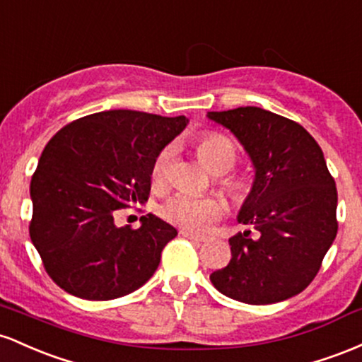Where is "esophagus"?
<instances>
[{"label": "esophagus", "mask_w": 362, "mask_h": 362, "mask_svg": "<svg viewBox=\"0 0 362 362\" xmlns=\"http://www.w3.org/2000/svg\"><path fill=\"white\" fill-rule=\"evenodd\" d=\"M181 235H182V238L189 239V241H197V243H205V241H206V238H203V235H198V234L189 233V230H181Z\"/></svg>", "instance_id": "34e87169"}]
</instances>
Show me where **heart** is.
Returning a JSON list of instances; mask_svg holds the SVG:
<instances>
[{
    "label": "heart",
    "mask_w": 362,
    "mask_h": 362,
    "mask_svg": "<svg viewBox=\"0 0 362 362\" xmlns=\"http://www.w3.org/2000/svg\"><path fill=\"white\" fill-rule=\"evenodd\" d=\"M198 152L215 174H222L218 182L230 197H245V182L226 174L238 164V150L229 138L215 132L205 133L198 141ZM174 153H176V147L169 144L153 159L152 181L156 186H165V182L169 181ZM224 214L226 206L218 198L194 197V194L188 193H176L160 206V217L164 221L185 230H192V233H203L215 222L221 221Z\"/></svg>",
    "instance_id": "1"
}]
</instances>
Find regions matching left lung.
Listing matches in <instances>:
<instances>
[{"mask_svg":"<svg viewBox=\"0 0 362 362\" xmlns=\"http://www.w3.org/2000/svg\"><path fill=\"white\" fill-rule=\"evenodd\" d=\"M209 117L229 128L253 160V188L238 221L259 233L233 235L229 265L210 280L241 303L289 299L316 277L339 229L335 180L322 148L299 123L253 105Z\"/></svg>","mask_w":362,"mask_h":362,"instance_id":"1","label":"left lung"}]
</instances>
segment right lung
<instances>
[{
  "label": "right lung",
  "mask_w": 362,
  "mask_h": 362,
  "mask_svg": "<svg viewBox=\"0 0 362 362\" xmlns=\"http://www.w3.org/2000/svg\"><path fill=\"white\" fill-rule=\"evenodd\" d=\"M186 123L115 109L71 121L47 141L30 181L28 233L56 286L109 301L152 277L177 230L152 214L138 229L117 227L115 214L148 200L153 159Z\"/></svg>",
  "instance_id": "right-lung-1"
}]
</instances>
